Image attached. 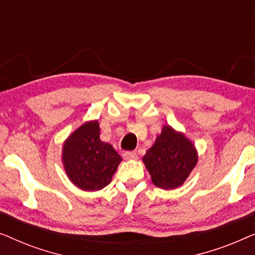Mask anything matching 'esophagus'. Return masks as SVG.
Segmentation results:
<instances>
[{"label":"esophagus","instance_id":"obj_1","mask_svg":"<svg viewBox=\"0 0 255 255\" xmlns=\"http://www.w3.org/2000/svg\"><path fill=\"white\" fill-rule=\"evenodd\" d=\"M123 158L125 160H135V159H137V153H135V152H125L123 154Z\"/></svg>","mask_w":255,"mask_h":255}]
</instances>
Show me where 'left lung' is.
<instances>
[{
    "instance_id": "8db88e82",
    "label": "left lung",
    "mask_w": 255,
    "mask_h": 255,
    "mask_svg": "<svg viewBox=\"0 0 255 255\" xmlns=\"http://www.w3.org/2000/svg\"><path fill=\"white\" fill-rule=\"evenodd\" d=\"M197 160V149L193 141L170 125H163L161 133L142 156L153 184L165 190L182 186Z\"/></svg>"
}]
</instances>
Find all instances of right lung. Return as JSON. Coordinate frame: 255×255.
Segmentation results:
<instances>
[{"instance_id": "1", "label": "right lung", "mask_w": 255, "mask_h": 255, "mask_svg": "<svg viewBox=\"0 0 255 255\" xmlns=\"http://www.w3.org/2000/svg\"><path fill=\"white\" fill-rule=\"evenodd\" d=\"M99 121H88L62 144L61 160L71 182L85 191L103 189L111 182L122 156L100 139Z\"/></svg>"}]
</instances>
